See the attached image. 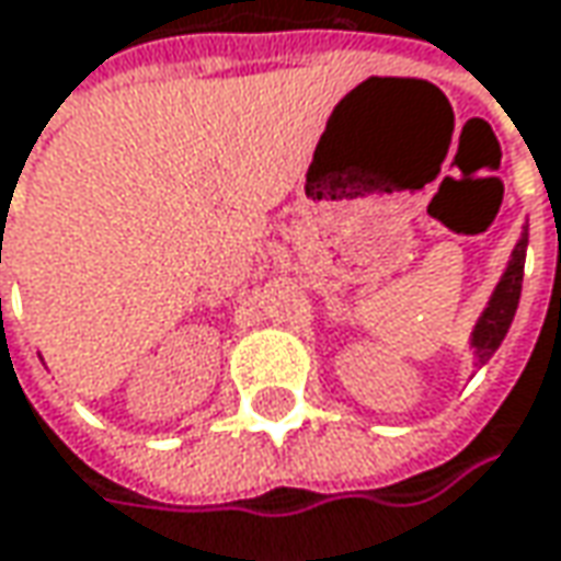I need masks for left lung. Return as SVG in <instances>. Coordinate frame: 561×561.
<instances>
[{
	"instance_id": "left-lung-1",
	"label": "left lung",
	"mask_w": 561,
	"mask_h": 561,
	"mask_svg": "<svg viewBox=\"0 0 561 561\" xmlns=\"http://www.w3.org/2000/svg\"><path fill=\"white\" fill-rule=\"evenodd\" d=\"M524 254H527V226H524L522 238L512 251V260L502 273L500 285L490 298L486 310L480 313L474 332H471V348H474L477 364H486L493 352L502 345L505 332L515 320V310H518V298H522V279H524Z\"/></svg>"
}]
</instances>
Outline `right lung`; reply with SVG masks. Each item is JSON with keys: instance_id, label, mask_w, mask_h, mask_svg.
I'll list each match as a JSON object with an SVG mask.
<instances>
[{"instance_id": "1", "label": "right lung", "mask_w": 561, "mask_h": 561, "mask_svg": "<svg viewBox=\"0 0 561 561\" xmlns=\"http://www.w3.org/2000/svg\"><path fill=\"white\" fill-rule=\"evenodd\" d=\"M0 305H2V301H0Z\"/></svg>"}]
</instances>
